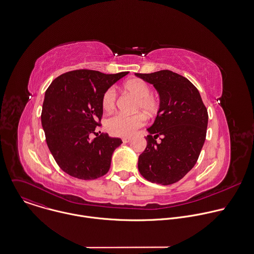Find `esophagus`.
Here are the masks:
<instances>
[{
    "instance_id": "obj_1",
    "label": "esophagus",
    "mask_w": 254,
    "mask_h": 254,
    "mask_svg": "<svg viewBox=\"0 0 254 254\" xmlns=\"http://www.w3.org/2000/svg\"><path fill=\"white\" fill-rule=\"evenodd\" d=\"M122 140H123L124 143H127V142H129L131 140V138L130 137H124Z\"/></svg>"
}]
</instances>
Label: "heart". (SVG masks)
<instances>
[{
  "label": "heart",
  "instance_id": "b5f03b06",
  "mask_svg": "<svg viewBox=\"0 0 254 254\" xmlns=\"http://www.w3.org/2000/svg\"><path fill=\"white\" fill-rule=\"evenodd\" d=\"M124 90L136 98L135 109L142 110L147 115H153L159 108L158 99L151 94L149 85L140 79H131L127 81L124 86ZM116 91L113 88L108 89L102 98L103 109L107 112L112 111L116 106ZM145 123V119L142 114L137 113L134 115L117 114L111 117L106 127L108 131L115 136L127 137L134 133V131L141 127Z\"/></svg>",
  "mask_w": 254,
  "mask_h": 254
}]
</instances>
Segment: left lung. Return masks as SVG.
I'll return each mask as SVG.
<instances>
[{
	"label": "left lung",
	"mask_w": 254,
	"mask_h": 254,
	"mask_svg": "<svg viewBox=\"0 0 254 254\" xmlns=\"http://www.w3.org/2000/svg\"><path fill=\"white\" fill-rule=\"evenodd\" d=\"M135 76L152 84L160 99L155 121L147 128L146 148L138 157V170L152 183L171 185L199 158L207 134L208 111L198 89L175 72L160 70Z\"/></svg>",
	"instance_id": "obj_1"
}]
</instances>
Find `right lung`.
<instances>
[{
	"mask_svg": "<svg viewBox=\"0 0 254 254\" xmlns=\"http://www.w3.org/2000/svg\"><path fill=\"white\" fill-rule=\"evenodd\" d=\"M127 74L74 70L60 75L47 88L41 125L53 158L68 175L93 180L109 171L113 152L122 139L107 133L91 136L103 116L104 93Z\"/></svg>",
	"mask_w": 254,
	"mask_h": 254,
	"instance_id": "add662e5",
	"label": "right lung"
}]
</instances>
